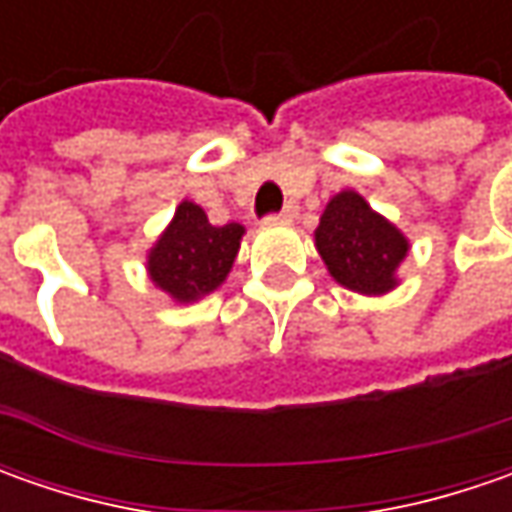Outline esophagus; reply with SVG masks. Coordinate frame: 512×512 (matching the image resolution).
Instances as JSON below:
<instances>
[{"instance_id": "esophagus-1", "label": "esophagus", "mask_w": 512, "mask_h": 512, "mask_svg": "<svg viewBox=\"0 0 512 512\" xmlns=\"http://www.w3.org/2000/svg\"><path fill=\"white\" fill-rule=\"evenodd\" d=\"M299 216V207L296 205H287L285 210H279V213H273V216H267V222H293Z\"/></svg>"}]
</instances>
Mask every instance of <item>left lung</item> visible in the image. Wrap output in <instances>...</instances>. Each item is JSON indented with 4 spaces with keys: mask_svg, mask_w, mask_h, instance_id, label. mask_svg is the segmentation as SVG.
Returning <instances> with one entry per match:
<instances>
[{
    "mask_svg": "<svg viewBox=\"0 0 512 512\" xmlns=\"http://www.w3.org/2000/svg\"><path fill=\"white\" fill-rule=\"evenodd\" d=\"M316 250L330 276L347 290L382 296L399 285L396 270L407 256V239L356 190H342L327 202L316 227Z\"/></svg>",
    "mask_w": 512,
    "mask_h": 512,
    "instance_id": "left-lung-1",
    "label": "left lung"
}]
</instances>
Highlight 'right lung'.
Listing matches in <instances>:
<instances>
[{"label": "right lung", "instance_id": "right-lung-1", "mask_svg": "<svg viewBox=\"0 0 512 512\" xmlns=\"http://www.w3.org/2000/svg\"><path fill=\"white\" fill-rule=\"evenodd\" d=\"M242 236V225H210L205 210L196 202H182L173 222L150 247V282L182 305L196 302L225 282Z\"/></svg>", "mask_w": 512, "mask_h": 512}]
</instances>
